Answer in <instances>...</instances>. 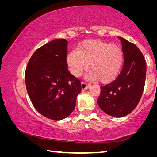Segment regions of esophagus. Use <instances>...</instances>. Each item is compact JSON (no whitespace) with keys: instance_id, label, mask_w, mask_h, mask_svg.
Returning <instances> with one entry per match:
<instances>
[{"instance_id":"obj_1","label":"esophagus","mask_w":157,"mask_h":157,"mask_svg":"<svg viewBox=\"0 0 157 157\" xmlns=\"http://www.w3.org/2000/svg\"><path fill=\"white\" fill-rule=\"evenodd\" d=\"M89 84H87L86 83H85V82H82L81 87L82 89H86L87 88H89Z\"/></svg>"}]
</instances>
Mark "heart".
<instances>
[{
    "label": "heart",
    "instance_id": "1",
    "mask_svg": "<svg viewBox=\"0 0 157 157\" xmlns=\"http://www.w3.org/2000/svg\"><path fill=\"white\" fill-rule=\"evenodd\" d=\"M69 71L75 77H79L89 67L87 78L99 79L101 83H109L116 78L124 62L123 49L118 45L96 39L84 41L78 50H73L66 58Z\"/></svg>",
    "mask_w": 157,
    "mask_h": 157
}]
</instances>
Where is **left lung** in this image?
<instances>
[{"instance_id": "left-lung-1", "label": "left lung", "mask_w": 157, "mask_h": 157, "mask_svg": "<svg viewBox=\"0 0 157 157\" xmlns=\"http://www.w3.org/2000/svg\"><path fill=\"white\" fill-rule=\"evenodd\" d=\"M124 64L114 81L100 87L99 107L113 117L127 116L136 107L143 95L146 78V62L136 45L121 37Z\"/></svg>"}]
</instances>
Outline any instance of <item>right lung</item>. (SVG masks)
I'll use <instances>...</instances> for the list:
<instances>
[{"instance_id": "1", "label": "right lung", "mask_w": 157, "mask_h": 157, "mask_svg": "<svg viewBox=\"0 0 157 157\" xmlns=\"http://www.w3.org/2000/svg\"><path fill=\"white\" fill-rule=\"evenodd\" d=\"M68 41L54 39L39 48L26 66L25 79L29 97L41 115L53 121L73 112L81 82L68 70Z\"/></svg>"}]
</instances>
